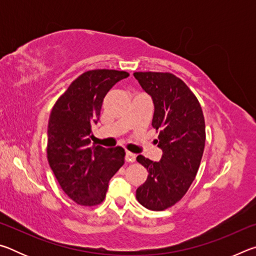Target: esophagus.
Here are the masks:
<instances>
[{
	"instance_id": "obj_1",
	"label": "esophagus",
	"mask_w": 256,
	"mask_h": 256,
	"mask_svg": "<svg viewBox=\"0 0 256 256\" xmlns=\"http://www.w3.org/2000/svg\"><path fill=\"white\" fill-rule=\"evenodd\" d=\"M136 159V154H132L130 152V151H126V154H125V160H126L128 162H134Z\"/></svg>"
}]
</instances>
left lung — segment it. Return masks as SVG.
Returning <instances> with one entry per match:
<instances>
[{
	"label": "left lung",
	"instance_id": "obj_1",
	"mask_svg": "<svg viewBox=\"0 0 256 256\" xmlns=\"http://www.w3.org/2000/svg\"><path fill=\"white\" fill-rule=\"evenodd\" d=\"M133 76L154 105L152 128L159 131L162 159L136 160L148 178L136 190V200L149 210L174 206L188 192L200 167L206 124L200 102L180 78L172 73L136 72Z\"/></svg>",
	"mask_w": 256,
	"mask_h": 256
}]
</instances>
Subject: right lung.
I'll use <instances>...</instances> for the list:
<instances>
[{
    "label": "right lung",
    "mask_w": 256,
    "mask_h": 256,
    "mask_svg": "<svg viewBox=\"0 0 256 256\" xmlns=\"http://www.w3.org/2000/svg\"><path fill=\"white\" fill-rule=\"evenodd\" d=\"M128 76L124 71H86L72 82L52 110L47 159L60 188L80 206L102 203L110 180L124 164L122 146H90V138L106 94Z\"/></svg>",
    "instance_id": "add662e5"
}]
</instances>
